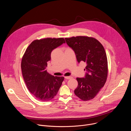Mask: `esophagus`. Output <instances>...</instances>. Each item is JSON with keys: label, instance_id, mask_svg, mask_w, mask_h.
I'll return each mask as SVG.
<instances>
[{"label": "esophagus", "instance_id": "1", "mask_svg": "<svg viewBox=\"0 0 131 131\" xmlns=\"http://www.w3.org/2000/svg\"><path fill=\"white\" fill-rule=\"evenodd\" d=\"M65 78V79H71L72 78V77H70V76H68V77H64Z\"/></svg>", "mask_w": 131, "mask_h": 131}]
</instances>
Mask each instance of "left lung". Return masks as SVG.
Listing matches in <instances>:
<instances>
[{
	"instance_id": "obj_1",
	"label": "left lung",
	"mask_w": 131,
	"mask_h": 131,
	"mask_svg": "<svg viewBox=\"0 0 131 131\" xmlns=\"http://www.w3.org/2000/svg\"><path fill=\"white\" fill-rule=\"evenodd\" d=\"M67 45L76 54L78 63L84 62L86 66L85 76L77 78L78 82L74 94L86 101L94 98L104 86L107 79V55L102 45L96 39L85 36L65 38Z\"/></svg>"
}]
</instances>
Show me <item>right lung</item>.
Wrapping results in <instances>:
<instances>
[{
	"instance_id": "add662e5",
	"label": "right lung",
	"mask_w": 131,
	"mask_h": 131,
	"mask_svg": "<svg viewBox=\"0 0 131 131\" xmlns=\"http://www.w3.org/2000/svg\"><path fill=\"white\" fill-rule=\"evenodd\" d=\"M64 38H45L32 41L22 60L23 77L33 96L41 101L52 100L58 93L64 78L49 73L46 67L51 60V52L65 43Z\"/></svg>"
}]
</instances>
